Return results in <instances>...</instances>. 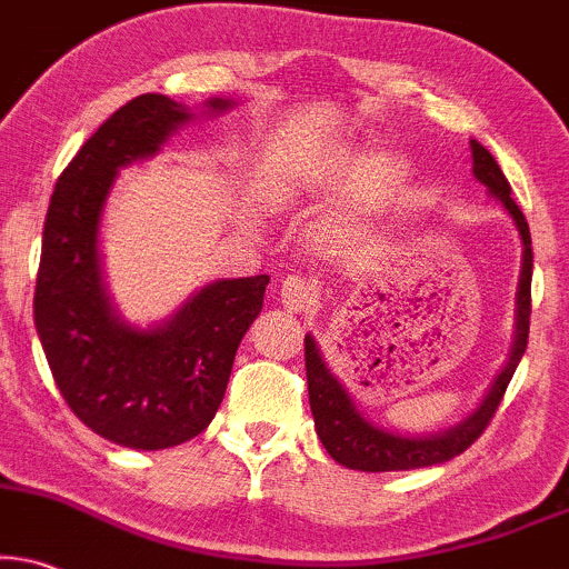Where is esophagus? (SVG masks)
I'll return each instance as SVG.
<instances>
[{"instance_id":"esophagus-1","label":"esophagus","mask_w":569,"mask_h":569,"mask_svg":"<svg viewBox=\"0 0 569 569\" xmlns=\"http://www.w3.org/2000/svg\"><path fill=\"white\" fill-rule=\"evenodd\" d=\"M315 301V289L307 278L301 276H289L280 283V305H283L289 312H307Z\"/></svg>"}]
</instances>
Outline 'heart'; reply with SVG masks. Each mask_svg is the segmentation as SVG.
Here are the masks:
<instances>
[{
    "label": "heart",
    "mask_w": 569,
    "mask_h": 569,
    "mask_svg": "<svg viewBox=\"0 0 569 569\" xmlns=\"http://www.w3.org/2000/svg\"><path fill=\"white\" fill-rule=\"evenodd\" d=\"M405 183V162L393 152L365 154L351 143L320 149L305 157H286L268 178L272 204H297L305 199H320L343 189L341 204L330 214L322 236L343 241L362 222L383 212Z\"/></svg>",
    "instance_id": "b5f03b06"
}]
</instances>
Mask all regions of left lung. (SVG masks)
<instances>
[{
    "mask_svg": "<svg viewBox=\"0 0 569 569\" xmlns=\"http://www.w3.org/2000/svg\"><path fill=\"white\" fill-rule=\"evenodd\" d=\"M472 149V176L488 189V193L499 201L515 220L517 231L522 239V272L520 289H517V330L512 355H509L507 368L493 380L491 391L486 393L483 405L472 412L459 426L443 430L436 436H399L391 430L372 426L365 420L355 407V401L347 393L333 372L328 370L318 343L312 336H305V359H307V391L309 407H312L315 430H318L322 446L338 465L349 470L362 472H391V470H417V467L441 465L462 455L467 446H472L480 433L488 428L491 417L499 409L505 391L512 380L517 365L528 347L530 333V278H533V249H530V228L520 207L515 204L509 181L496 164L493 154L483 143L470 141Z\"/></svg>",
    "mask_w": 569,
    "mask_h": 569,
    "instance_id": "1",
    "label": "left lung"
}]
</instances>
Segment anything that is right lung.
Instances as JSON below:
<instances>
[{
    "instance_id": "1",
    "label": "right lung",
    "mask_w": 569,
    "mask_h": 569,
    "mask_svg": "<svg viewBox=\"0 0 569 569\" xmlns=\"http://www.w3.org/2000/svg\"><path fill=\"white\" fill-rule=\"evenodd\" d=\"M231 104L210 99L207 110ZM186 120L189 107L164 93L120 107L62 170L44 220L33 320L49 370L78 420L128 449H170L210 426L270 283L268 276L218 280L149 330L120 320L107 297L99 222L114 176L160 152Z\"/></svg>"
}]
</instances>
